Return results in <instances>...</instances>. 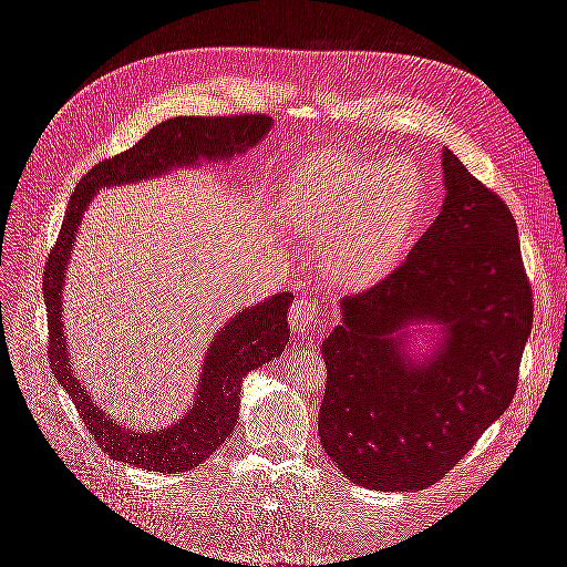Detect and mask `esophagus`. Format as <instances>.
<instances>
[{"mask_svg": "<svg viewBox=\"0 0 567 567\" xmlns=\"http://www.w3.org/2000/svg\"><path fill=\"white\" fill-rule=\"evenodd\" d=\"M317 319V302L312 298H300L288 312V323L293 333H310Z\"/></svg>", "mask_w": 567, "mask_h": 567, "instance_id": "obj_1", "label": "esophagus"}]
</instances>
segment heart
Instances as JSON below:
<instances>
[{
  "label": "heart",
  "instance_id": "b5f03b06",
  "mask_svg": "<svg viewBox=\"0 0 567 567\" xmlns=\"http://www.w3.org/2000/svg\"><path fill=\"white\" fill-rule=\"evenodd\" d=\"M423 200L421 175L406 161L321 156L288 188L286 219L321 250L333 286L364 290L398 267Z\"/></svg>",
  "mask_w": 567,
  "mask_h": 567
}]
</instances>
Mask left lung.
Here are the masks:
<instances>
[{"label":"left lung","mask_w":567,"mask_h":567,"mask_svg":"<svg viewBox=\"0 0 567 567\" xmlns=\"http://www.w3.org/2000/svg\"><path fill=\"white\" fill-rule=\"evenodd\" d=\"M444 200L406 262L321 342L319 437L354 485L425 489L508 409L532 290L506 203L442 148ZM426 346H420V338Z\"/></svg>","instance_id":"left-lung-1"}]
</instances>
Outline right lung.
I'll list each match as a JSON object with an SVG mask.
<instances>
[{"instance_id":"1","label":"right lung","mask_w":567,"mask_h":567,"mask_svg":"<svg viewBox=\"0 0 567 567\" xmlns=\"http://www.w3.org/2000/svg\"><path fill=\"white\" fill-rule=\"evenodd\" d=\"M271 117H175L153 127L140 144L101 161L84 175L68 203L59 241L44 267V305L49 321V362L54 379L71 394L87 431L115 461L156 473H186L225 444L238 423L241 383L250 371L281 357L290 340V293H277L238 310L219 326L205 350L194 400L179 419L163 427L136 431L111 419L75 375L71 346L65 342L63 288L78 231L90 203L101 188L127 186L165 177L175 169L203 163H231L260 144L271 130Z\"/></svg>"}]
</instances>
